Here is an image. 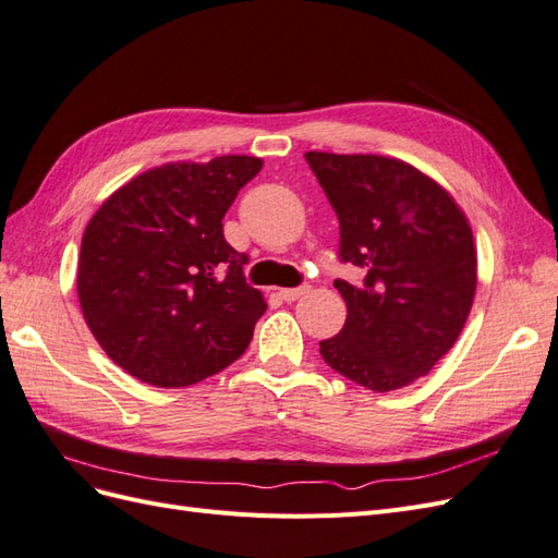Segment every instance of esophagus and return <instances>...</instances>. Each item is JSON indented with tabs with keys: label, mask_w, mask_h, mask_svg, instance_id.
<instances>
[{
	"label": "esophagus",
	"mask_w": 558,
	"mask_h": 558,
	"mask_svg": "<svg viewBox=\"0 0 558 558\" xmlns=\"http://www.w3.org/2000/svg\"><path fill=\"white\" fill-rule=\"evenodd\" d=\"M307 291H310L307 286H298V289H281V291H279V295H281L286 302H293V300H298V298L305 295Z\"/></svg>",
	"instance_id": "34e87169"
}]
</instances>
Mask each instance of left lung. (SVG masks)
<instances>
[{
  "label": "left lung",
  "instance_id": "obj_1",
  "mask_svg": "<svg viewBox=\"0 0 558 558\" xmlns=\"http://www.w3.org/2000/svg\"><path fill=\"white\" fill-rule=\"evenodd\" d=\"M340 218V258L365 275L335 281L344 328L320 356L373 391L428 375L459 340L477 291V248L463 209L414 165L375 154H305Z\"/></svg>",
  "mask_w": 558,
  "mask_h": 558
}]
</instances>
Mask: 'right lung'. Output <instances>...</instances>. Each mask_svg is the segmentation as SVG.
<instances>
[{"instance_id":"obj_1","label":"right lung","mask_w":558,"mask_h":558,"mask_svg":"<svg viewBox=\"0 0 558 558\" xmlns=\"http://www.w3.org/2000/svg\"><path fill=\"white\" fill-rule=\"evenodd\" d=\"M263 170L253 156L165 162L113 191L81 240L76 293L107 356L150 386H191L246 351L267 302L223 216Z\"/></svg>"}]
</instances>
